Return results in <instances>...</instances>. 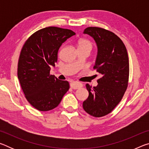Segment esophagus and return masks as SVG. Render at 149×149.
<instances>
[{"instance_id":"1","label":"esophagus","mask_w":149,"mask_h":149,"mask_svg":"<svg viewBox=\"0 0 149 149\" xmlns=\"http://www.w3.org/2000/svg\"><path fill=\"white\" fill-rule=\"evenodd\" d=\"M82 84L80 82H77V81H73L72 83H70V87L72 88L73 89H79V88H81L82 87Z\"/></svg>"}]
</instances>
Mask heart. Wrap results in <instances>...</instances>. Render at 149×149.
Wrapping results in <instances>:
<instances>
[{
  "mask_svg": "<svg viewBox=\"0 0 149 149\" xmlns=\"http://www.w3.org/2000/svg\"><path fill=\"white\" fill-rule=\"evenodd\" d=\"M77 47L78 49H89L91 50L92 47V44L87 39H81L77 41Z\"/></svg>",
  "mask_w": 149,
  "mask_h": 149,
  "instance_id": "heart-1",
  "label": "heart"
}]
</instances>
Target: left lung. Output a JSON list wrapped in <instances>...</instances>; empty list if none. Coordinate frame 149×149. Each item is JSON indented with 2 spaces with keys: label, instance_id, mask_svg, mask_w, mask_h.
<instances>
[{
  "label": "left lung",
  "instance_id": "obj_1",
  "mask_svg": "<svg viewBox=\"0 0 149 149\" xmlns=\"http://www.w3.org/2000/svg\"><path fill=\"white\" fill-rule=\"evenodd\" d=\"M97 47L94 69L101 75L98 85L86 88L89 97L83 102L85 112L94 117L109 114L121 101L127 87L129 58L124 44L114 33L97 27L85 29Z\"/></svg>",
  "mask_w": 149,
  "mask_h": 149
}]
</instances>
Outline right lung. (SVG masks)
<instances>
[{
	"mask_svg": "<svg viewBox=\"0 0 149 149\" xmlns=\"http://www.w3.org/2000/svg\"><path fill=\"white\" fill-rule=\"evenodd\" d=\"M74 35L70 29L45 27L34 33L22 48L17 77L27 101L39 111L58 107L69 89V83L50 75V70L63 42Z\"/></svg>",
	"mask_w": 149,
	"mask_h": 149,
	"instance_id": "obj_1",
	"label": "right lung"
}]
</instances>
